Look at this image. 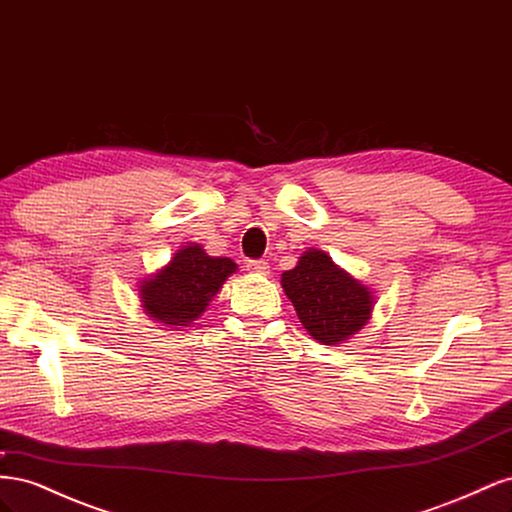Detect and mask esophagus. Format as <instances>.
Instances as JSON below:
<instances>
[{
    "label": "esophagus",
    "mask_w": 512,
    "mask_h": 512,
    "mask_svg": "<svg viewBox=\"0 0 512 512\" xmlns=\"http://www.w3.org/2000/svg\"><path fill=\"white\" fill-rule=\"evenodd\" d=\"M247 271H252L256 275H269V262H265V260H250V262H247Z\"/></svg>",
    "instance_id": "esophagus-1"
}]
</instances>
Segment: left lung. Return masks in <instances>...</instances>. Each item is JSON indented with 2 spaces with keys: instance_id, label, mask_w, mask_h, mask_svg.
Returning a JSON list of instances; mask_svg holds the SVG:
<instances>
[{
  "instance_id": "left-lung-1",
  "label": "left lung",
  "mask_w": 512,
  "mask_h": 512,
  "mask_svg": "<svg viewBox=\"0 0 512 512\" xmlns=\"http://www.w3.org/2000/svg\"><path fill=\"white\" fill-rule=\"evenodd\" d=\"M282 288L303 329L324 346L346 344L374 314V290L316 247H307L294 269L282 273Z\"/></svg>"
}]
</instances>
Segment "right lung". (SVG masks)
Wrapping results in <instances>:
<instances>
[{
	"label": "right lung",
	"instance_id": "1",
	"mask_svg": "<svg viewBox=\"0 0 512 512\" xmlns=\"http://www.w3.org/2000/svg\"><path fill=\"white\" fill-rule=\"evenodd\" d=\"M237 262L209 256L200 243L177 247L166 265L138 280V301L143 312L164 331H183L207 312Z\"/></svg>",
	"mask_w": 512,
	"mask_h": 512
}]
</instances>
